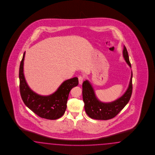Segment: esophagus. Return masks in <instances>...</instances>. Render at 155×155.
I'll use <instances>...</instances> for the list:
<instances>
[{"mask_svg": "<svg viewBox=\"0 0 155 155\" xmlns=\"http://www.w3.org/2000/svg\"><path fill=\"white\" fill-rule=\"evenodd\" d=\"M84 81V78L82 76L78 77V81H79V84H82Z\"/></svg>", "mask_w": 155, "mask_h": 155, "instance_id": "obj_1", "label": "esophagus"}]
</instances>
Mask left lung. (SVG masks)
Masks as SVG:
<instances>
[{
	"instance_id": "1",
	"label": "left lung",
	"mask_w": 155,
	"mask_h": 155,
	"mask_svg": "<svg viewBox=\"0 0 155 155\" xmlns=\"http://www.w3.org/2000/svg\"><path fill=\"white\" fill-rule=\"evenodd\" d=\"M123 56L127 64L131 68L127 49L124 46ZM132 72L128 87L122 96L113 102L105 103L99 101L97 97L95 91L88 80L82 84V97L84 103V110L90 117L96 120H108L115 117L127 103L131 97L132 91Z\"/></svg>"
}]
</instances>
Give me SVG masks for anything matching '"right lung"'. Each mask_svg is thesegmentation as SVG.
Returning a JSON list of instances; mask_svg holds the SVG:
<instances>
[{
    "label": "right lung",
    "mask_w": 155,
    "mask_h": 155,
    "mask_svg": "<svg viewBox=\"0 0 155 155\" xmlns=\"http://www.w3.org/2000/svg\"><path fill=\"white\" fill-rule=\"evenodd\" d=\"M25 52L19 68L20 92L26 106L38 117L50 120L61 117L65 112L70 91L78 84V79L74 77L64 81L55 92L49 95H41L34 92L27 84L24 74V60Z\"/></svg>",
    "instance_id": "right-lung-1"
}]
</instances>
